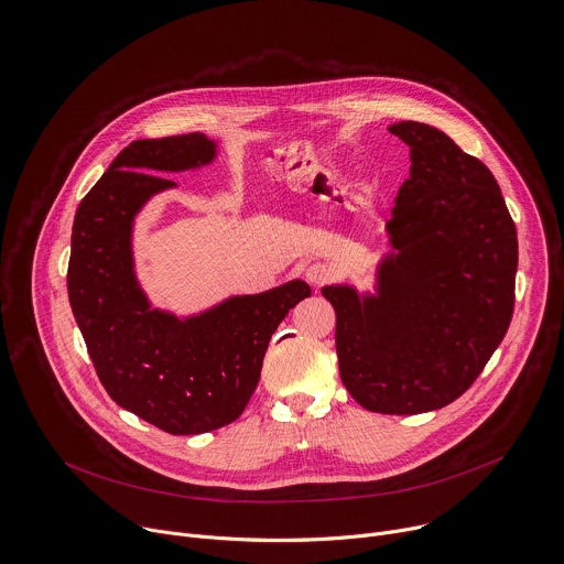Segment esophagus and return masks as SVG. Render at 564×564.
I'll list each match as a JSON object with an SVG mask.
<instances>
[{"instance_id":"34e87169","label":"esophagus","mask_w":564,"mask_h":564,"mask_svg":"<svg viewBox=\"0 0 564 564\" xmlns=\"http://www.w3.org/2000/svg\"><path fill=\"white\" fill-rule=\"evenodd\" d=\"M305 279L312 288H321L324 283H328L333 279V270L326 263H310L305 268Z\"/></svg>"}]
</instances>
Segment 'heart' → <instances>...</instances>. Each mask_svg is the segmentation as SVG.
I'll use <instances>...</instances> for the list:
<instances>
[{"label":"heart","instance_id":"obj_1","mask_svg":"<svg viewBox=\"0 0 564 564\" xmlns=\"http://www.w3.org/2000/svg\"><path fill=\"white\" fill-rule=\"evenodd\" d=\"M324 187H328V181H324L321 185H318V183H316V185H299V189L305 192V194L314 192V196H328V192H326Z\"/></svg>","mask_w":564,"mask_h":564}]
</instances>
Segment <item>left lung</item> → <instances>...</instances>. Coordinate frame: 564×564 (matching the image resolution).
I'll return each instance as SVG.
<instances>
[{
    "instance_id": "1",
    "label": "left lung",
    "mask_w": 564,
    "mask_h": 564,
    "mask_svg": "<svg viewBox=\"0 0 564 564\" xmlns=\"http://www.w3.org/2000/svg\"><path fill=\"white\" fill-rule=\"evenodd\" d=\"M411 178L386 223L390 246L377 296L321 292L337 312L341 381L366 411H437L485 370L516 303L518 234L489 167L444 131L397 122Z\"/></svg>"
}]
</instances>
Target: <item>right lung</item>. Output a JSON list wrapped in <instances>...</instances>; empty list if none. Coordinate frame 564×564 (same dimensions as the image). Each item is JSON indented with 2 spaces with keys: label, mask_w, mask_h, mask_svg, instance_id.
<instances>
[{
  "label": "right lung",
  "mask_w": 564,
  "mask_h": 564,
  "mask_svg": "<svg viewBox=\"0 0 564 564\" xmlns=\"http://www.w3.org/2000/svg\"><path fill=\"white\" fill-rule=\"evenodd\" d=\"M214 155L216 144L203 133L131 142L79 203L70 234L68 301L105 390L172 435L238 420L274 330L310 296L307 283L290 281L183 321L151 310L133 274L131 225L153 194L176 183L149 172L194 170Z\"/></svg>",
  "instance_id": "right-lung-1"
}]
</instances>
